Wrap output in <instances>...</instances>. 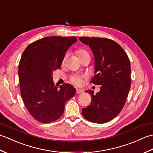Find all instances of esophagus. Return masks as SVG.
<instances>
[{
	"label": "esophagus",
	"instance_id": "34e87169",
	"mask_svg": "<svg viewBox=\"0 0 153 153\" xmlns=\"http://www.w3.org/2000/svg\"><path fill=\"white\" fill-rule=\"evenodd\" d=\"M83 93V91L81 89H77L76 90V93L77 94H81V93Z\"/></svg>",
	"mask_w": 153,
	"mask_h": 153
}]
</instances>
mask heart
I'll return each instance as SVG.
<instances>
[{
    "label": "heart",
    "mask_w": 153,
    "mask_h": 153,
    "mask_svg": "<svg viewBox=\"0 0 153 153\" xmlns=\"http://www.w3.org/2000/svg\"><path fill=\"white\" fill-rule=\"evenodd\" d=\"M76 54L79 58L85 56H89V54L88 53V52H87L86 50L83 49V48H80V49L77 50L76 51ZM65 60H66V57H64V58L63 59V62L65 61ZM82 79L83 78L81 76H75L71 78V82L74 84H75L76 85H80L81 83H82Z\"/></svg>",
    "instance_id": "heart-1"
}]
</instances>
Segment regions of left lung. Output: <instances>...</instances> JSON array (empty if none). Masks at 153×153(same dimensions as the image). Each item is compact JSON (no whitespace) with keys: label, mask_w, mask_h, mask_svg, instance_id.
I'll use <instances>...</instances> for the list:
<instances>
[{"label":"left lung","mask_w":153,"mask_h":153,"mask_svg":"<svg viewBox=\"0 0 153 153\" xmlns=\"http://www.w3.org/2000/svg\"><path fill=\"white\" fill-rule=\"evenodd\" d=\"M89 46L95 57V76L91 82L100 85L99 92L91 96V102L82 109L89 121L103 123L114 119L121 112L131 87V66L128 55L119 44L111 39L99 37H79Z\"/></svg>","instance_id":"left-lung-1"}]
</instances>
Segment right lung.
Returning a JSON list of instances; mask_svg holds the SVG:
<instances>
[{
	"mask_svg": "<svg viewBox=\"0 0 153 153\" xmlns=\"http://www.w3.org/2000/svg\"><path fill=\"white\" fill-rule=\"evenodd\" d=\"M77 41L76 37H47L29 45L18 67L20 93L30 114L41 123L59 119L65 104L76 95L69 83L54 85L53 71L60 69L66 51Z\"/></svg>",
	"mask_w": 153,
	"mask_h": 153,
	"instance_id": "right-lung-1",
	"label": "right lung"
}]
</instances>
